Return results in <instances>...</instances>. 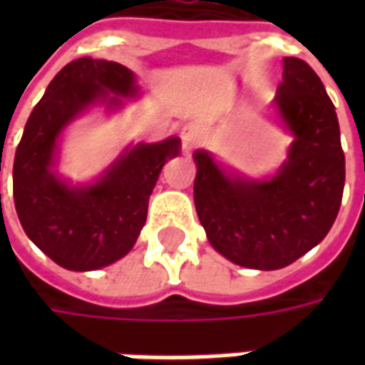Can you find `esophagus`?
Masks as SVG:
<instances>
[{"label":"esophagus","instance_id":"obj_1","mask_svg":"<svg viewBox=\"0 0 365 365\" xmlns=\"http://www.w3.org/2000/svg\"><path fill=\"white\" fill-rule=\"evenodd\" d=\"M199 143V128L195 125H187V127H183L182 130V144L185 150H190L193 148L195 144Z\"/></svg>","mask_w":365,"mask_h":365}]
</instances>
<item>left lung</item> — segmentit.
I'll list each match as a JSON object with an SVG mask.
<instances>
[{
    "label": "left lung",
    "instance_id": "8db88e82",
    "mask_svg": "<svg viewBox=\"0 0 365 365\" xmlns=\"http://www.w3.org/2000/svg\"><path fill=\"white\" fill-rule=\"evenodd\" d=\"M275 109L293 135L272 180L227 175L197 150L195 209L217 252L250 269H279L329 235L344 191V152L336 111L305 60L283 58Z\"/></svg>",
    "mask_w": 365,
    "mask_h": 365
}]
</instances>
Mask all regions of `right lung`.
<instances>
[{
    "label": "right lung",
    "mask_w": 365,
    "mask_h": 365,
    "mask_svg": "<svg viewBox=\"0 0 365 365\" xmlns=\"http://www.w3.org/2000/svg\"><path fill=\"white\" fill-rule=\"evenodd\" d=\"M135 93L128 68L83 56L54 76L25 125L13 162L15 209L27 237L62 268L90 272L128 254L146 222L162 166L180 154L175 136L136 144L86 187H72L52 172L56 140L70 120L91 103L111 107L120 105L117 96Z\"/></svg>",
    "instance_id": "1"
}]
</instances>
